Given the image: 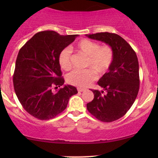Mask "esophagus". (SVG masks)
Returning a JSON list of instances; mask_svg holds the SVG:
<instances>
[{
  "label": "esophagus",
  "instance_id": "34e87169",
  "mask_svg": "<svg viewBox=\"0 0 158 158\" xmlns=\"http://www.w3.org/2000/svg\"><path fill=\"white\" fill-rule=\"evenodd\" d=\"M77 90H78V91L79 92H83V91H85V88H77Z\"/></svg>",
  "mask_w": 158,
  "mask_h": 158
}]
</instances>
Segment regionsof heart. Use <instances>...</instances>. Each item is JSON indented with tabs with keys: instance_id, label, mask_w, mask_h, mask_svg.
I'll list each match as a JSON object with an SVG mask.
<instances>
[{
	"instance_id": "heart-1",
	"label": "heart",
	"mask_w": 158,
	"mask_h": 158,
	"mask_svg": "<svg viewBox=\"0 0 158 158\" xmlns=\"http://www.w3.org/2000/svg\"><path fill=\"white\" fill-rule=\"evenodd\" d=\"M76 50L87 56L85 70H77L68 74L67 80L69 84L79 88H85L96 79V73L102 75L110 68L114 61V52L109 45L99 46V43L88 39H83L74 45ZM59 63L64 70L72 68L71 51L64 48L59 56Z\"/></svg>"
}]
</instances>
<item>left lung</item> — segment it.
Listing matches in <instances>:
<instances>
[{"label": "left lung", "instance_id": "8db88e82", "mask_svg": "<svg viewBox=\"0 0 158 158\" xmlns=\"http://www.w3.org/2000/svg\"><path fill=\"white\" fill-rule=\"evenodd\" d=\"M108 44L114 52L108 72L98 85L104 89L91 90L94 98L87 109L102 122L110 123L123 117L135 102L139 88V63L135 50L121 36L110 32L86 35Z\"/></svg>", "mask_w": 158, "mask_h": 158}]
</instances>
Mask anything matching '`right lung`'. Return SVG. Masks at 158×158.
I'll use <instances>...</instances> for the list:
<instances>
[{
	"label": "right lung",
	"mask_w": 158,
	"mask_h": 158,
	"mask_svg": "<svg viewBox=\"0 0 158 158\" xmlns=\"http://www.w3.org/2000/svg\"><path fill=\"white\" fill-rule=\"evenodd\" d=\"M78 35H61L55 31L39 32L20 49L15 61L13 85L21 106L35 118L47 120L67 108L69 99L78 93L64 85L59 56Z\"/></svg>",
	"instance_id": "add662e5"
}]
</instances>
